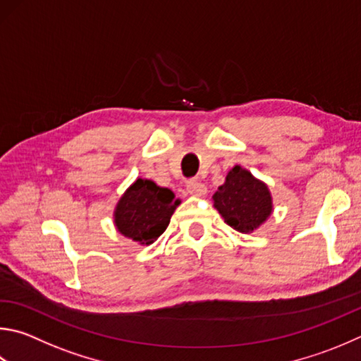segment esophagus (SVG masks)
<instances>
[{"label": "esophagus", "instance_id": "1", "mask_svg": "<svg viewBox=\"0 0 361 361\" xmlns=\"http://www.w3.org/2000/svg\"><path fill=\"white\" fill-rule=\"evenodd\" d=\"M186 191L191 194V195H195V197H200V195H205L207 194V186L203 185L202 181H189L188 186H186Z\"/></svg>", "mask_w": 361, "mask_h": 361}]
</instances>
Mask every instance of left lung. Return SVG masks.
Masks as SVG:
<instances>
[{
    "instance_id": "left-lung-1",
    "label": "left lung",
    "mask_w": 361,
    "mask_h": 361,
    "mask_svg": "<svg viewBox=\"0 0 361 361\" xmlns=\"http://www.w3.org/2000/svg\"><path fill=\"white\" fill-rule=\"evenodd\" d=\"M213 200L226 224L243 233L257 228L271 213V195L265 183L255 180L240 166L227 173Z\"/></svg>"
}]
</instances>
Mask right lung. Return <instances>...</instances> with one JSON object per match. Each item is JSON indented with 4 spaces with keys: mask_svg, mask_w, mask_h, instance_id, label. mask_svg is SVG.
Returning <instances> with one entry per match:
<instances>
[{
    "mask_svg": "<svg viewBox=\"0 0 361 361\" xmlns=\"http://www.w3.org/2000/svg\"><path fill=\"white\" fill-rule=\"evenodd\" d=\"M180 200L167 188L149 180H137L120 199L115 224L124 237L149 245L164 233Z\"/></svg>",
    "mask_w": 361,
    "mask_h": 361,
    "instance_id": "add662e5",
    "label": "right lung"
}]
</instances>
